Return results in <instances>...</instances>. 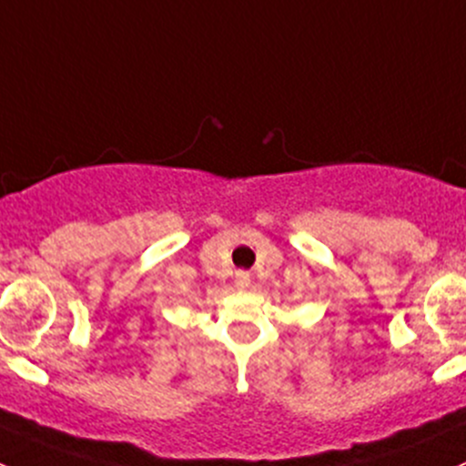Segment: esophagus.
I'll return each instance as SVG.
<instances>
[{
    "instance_id": "1",
    "label": "esophagus",
    "mask_w": 466,
    "mask_h": 466,
    "mask_svg": "<svg viewBox=\"0 0 466 466\" xmlns=\"http://www.w3.org/2000/svg\"><path fill=\"white\" fill-rule=\"evenodd\" d=\"M248 285H251V276H248V271L235 273V287H238V289H247Z\"/></svg>"
}]
</instances>
